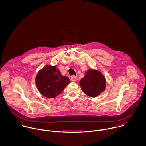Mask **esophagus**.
I'll return each mask as SVG.
<instances>
[{
  "instance_id": "esophagus-1",
  "label": "esophagus",
  "mask_w": 146,
  "mask_h": 146,
  "mask_svg": "<svg viewBox=\"0 0 146 146\" xmlns=\"http://www.w3.org/2000/svg\"><path fill=\"white\" fill-rule=\"evenodd\" d=\"M77 79V76H72L71 77V80L72 81H76Z\"/></svg>"
}]
</instances>
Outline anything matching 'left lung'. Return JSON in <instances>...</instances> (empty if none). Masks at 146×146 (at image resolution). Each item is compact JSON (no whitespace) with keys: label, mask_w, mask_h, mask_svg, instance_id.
<instances>
[{"label":"left lung","mask_w":146,"mask_h":146,"mask_svg":"<svg viewBox=\"0 0 146 146\" xmlns=\"http://www.w3.org/2000/svg\"><path fill=\"white\" fill-rule=\"evenodd\" d=\"M106 81L98 70L90 69L80 81L82 91L91 97H96L105 90Z\"/></svg>","instance_id":"8db88e82"}]
</instances>
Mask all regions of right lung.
Segmentation results:
<instances>
[{
	"label": "right lung",
	"mask_w": 146,
	"mask_h": 146,
	"mask_svg": "<svg viewBox=\"0 0 146 146\" xmlns=\"http://www.w3.org/2000/svg\"><path fill=\"white\" fill-rule=\"evenodd\" d=\"M56 66L46 65L38 72L35 78L38 91L48 98L59 95L70 81L68 77L62 75Z\"/></svg>",
	"instance_id": "1"
}]
</instances>
